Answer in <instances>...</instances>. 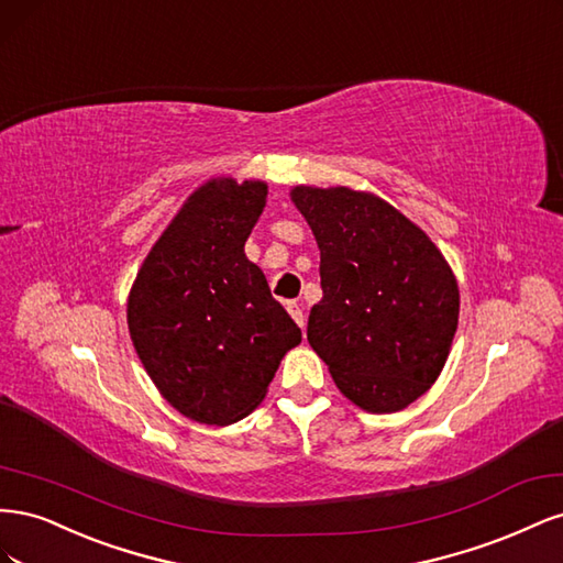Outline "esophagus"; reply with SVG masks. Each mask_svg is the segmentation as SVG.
Instances as JSON below:
<instances>
[{"label": "esophagus", "mask_w": 563, "mask_h": 563, "mask_svg": "<svg viewBox=\"0 0 563 563\" xmlns=\"http://www.w3.org/2000/svg\"><path fill=\"white\" fill-rule=\"evenodd\" d=\"M286 310H288V314L294 317V321L298 323V327L302 329V327H305V314H302V308H300V305H298V302H288V305H286Z\"/></svg>", "instance_id": "34e87169"}]
</instances>
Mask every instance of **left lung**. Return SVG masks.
I'll return each instance as SVG.
<instances>
[{"instance_id": "8db88e82", "label": "left lung", "mask_w": 563, "mask_h": 563, "mask_svg": "<svg viewBox=\"0 0 563 563\" xmlns=\"http://www.w3.org/2000/svg\"><path fill=\"white\" fill-rule=\"evenodd\" d=\"M321 263L308 340L343 395L395 413L439 378L457 329L460 294L444 255L376 195L350 187L291 190Z\"/></svg>"}]
</instances>
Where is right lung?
<instances>
[{
  "label": "right lung",
  "mask_w": 563,
  "mask_h": 563,
  "mask_svg": "<svg viewBox=\"0 0 563 563\" xmlns=\"http://www.w3.org/2000/svg\"><path fill=\"white\" fill-rule=\"evenodd\" d=\"M263 180L213 178L164 230L129 294L133 347L185 418L232 424L265 399L302 333L272 298L244 244L265 209Z\"/></svg>",
  "instance_id": "right-lung-1"
}]
</instances>
